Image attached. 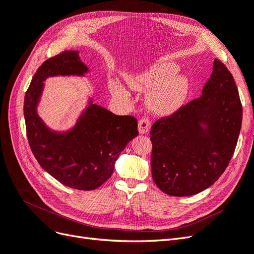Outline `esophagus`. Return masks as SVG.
<instances>
[{
  "label": "esophagus",
  "mask_w": 254,
  "mask_h": 254,
  "mask_svg": "<svg viewBox=\"0 0 254 254\" xmlns=\"http://www.w3.org/2000/svg\"><path fill=\"white\" fill-rule=\"evenodd\" d=\"M137 128H139V132L142 134L147 133L150 129V121L148 119H141L139 121V125H137Z\"/></svg>",
  "instance_id": "34e87169"
}]
</instances>
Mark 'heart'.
<instances>
[{
	"label": "heart",
	"instance_id": "b5f03b06",
	"mask_svg": "<svg viewBox=\"0 0 254 254\" xmlns=\"http://www.w3.org/2000/svg\"><path fill=\"white\" fill-rule=\"evenodd\" d=\"M178 71V65L166 63L132 76L128 82L133 90L146 93L151 92L148 106L153 112L159 115H171L181 108L189 92V81L183 76H177ZM112 90L115 94H125V90L120 84H113Z\"/></svg>",
	"mask_w": 254,
	"mask_h": 254
}]
</instances>
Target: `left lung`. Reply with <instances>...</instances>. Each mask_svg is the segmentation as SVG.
<instances>
[{"instance_id": "1", "label": "left lung", "mask_w": 254, "mask_h": 254, "mask_svg": "<svg viewBox=\"0 0 254 254\" xmlns=\"http://www.w3.org/2000/svg\"><path fill=\"white\" fill-rule=\"evenodd\" d=\"M242 119L233 76L215 59L202 95L151 126V174L157 187L178 197L211 187L233 156Z\"/></svg>"}]
</instances>
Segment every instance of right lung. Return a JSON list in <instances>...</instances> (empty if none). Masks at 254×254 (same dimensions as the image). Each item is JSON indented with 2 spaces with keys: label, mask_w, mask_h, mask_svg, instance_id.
<instances>
[{
  "label": "right lung",
  "mask_w": 254,
  "mask_h": 254,
  "mask_svg": "<svg viewBox=\"0 0 254 254\" xmlns=\"http://www.w3.org/2000/svg\"><path fill=\"white\" fill-rule=\"evenodd\" d=\"M87 72L77 51L47 59L34 75L23 108L28 144L38 163L64 186L79 190H95L108 180L120 153L139 134L135 118L115 115L92 101L70 131L55 132L45 126L37 113L43 81Z\"/></svg>",
  "instance_id": "right-lung-1"
}]
</instances>
